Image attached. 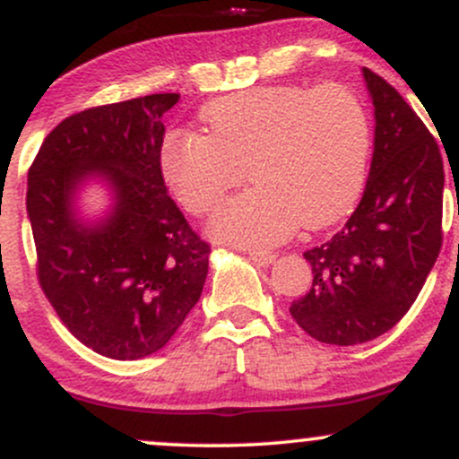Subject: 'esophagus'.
<instances>
[{
    "instance_id": "obj_1",
    "label": "esophagus",
    "mask_w": 459,
    "mask_h": 459,
    "mask_svg": "<svg viewBox=\"0 0 459 459\" xmlns=\"http://www.w3.org/2000/svg\"><path fill=\"white\" fill-rule=\"evenodd\" d=\"M247 256H250V261L255 263V265H259V267H267V265H272L273 261H276V255H272V252H263V250L247 252Z\"/></svg>"
}]
</instances>
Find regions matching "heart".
Masks as SVG:
<instances>
[{"mask_svg":"<svg viewBox=\"0 0 459 459\" xmlns=\"http://www.w3.org/2000/svg\"><path fill=\"white\" fill-rule=\"evenodd\" d=\"M200 131H170L161 175L187 212H213L247 175L256 186L213 215L212 235L244 247L273 246L299 226L324 229L350 212L365 186L371 123L341 83L255 86L213 99Z\"/></svg>","mask_w":459,"mask_h":459,"instance_id":"b5f03b06","label":"heart"}]
</instances>
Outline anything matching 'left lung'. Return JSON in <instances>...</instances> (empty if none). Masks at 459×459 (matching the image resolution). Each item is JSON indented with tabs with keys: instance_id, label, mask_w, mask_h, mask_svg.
Returning a JSON list of instances; mask_svg holds the SVG:
<instances>
[{
	"instance_id": "8db88e82",
	"label": "left lung",
	"mask_w": 459,
	"mask_h": 459,
	"mask_svg": "<svg viewBox=\"0 0 459 459\" xmlns=\"http://www.w3.org/2000/svg\"><path fill=\"white\" fill-rule=\"evenodd\" d=\"M376 116L371 170L341 233L304 259L313 289L289 307L313 339L358 345L377 339L414 304L442 246L440 149L391 83L362 68Z\"/></svg>"
}]
</instances>
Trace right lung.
Masks as SVG:
<instances>
[{"label": "right lung", "instance_id": "obj_1", "mask_svg": "<svg viewBox=\"0 0 459 459\" xmlns=\"http://www.w3.org/2000/svg\"><path fill=\"white\" fill-rule=\"evenodd\" d=\"M177 92L68 116L47 135L28 175L39 281L66 328L97 354L138 360L160 351L196 307L209 246L168 196L161 116ZM91 185L108 207H81Z\"/></svg>", "mask_w": 459, "mask_h": 459}]
</instances>
